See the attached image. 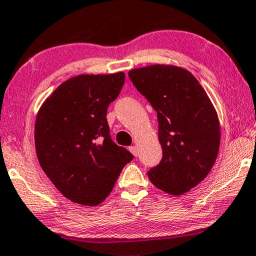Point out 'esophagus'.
Instances as JSON below:
<instances>
[{
  "label": "esophagus",
  "instance_id": "1",
  "mask_svg": "<svg viewBox=\"0 0 256 256\" xmlns=\"http://www.w3.org/2000/svg\"><path fill=\"white\" fill-rule=\"evenodd\" d=\"M130 151L134 156H137L138 154V148L136 146V145H132V146H130Z\"/></svg>",
  "mask_w": 256,
  "mask_h": 256
}]
</instances>
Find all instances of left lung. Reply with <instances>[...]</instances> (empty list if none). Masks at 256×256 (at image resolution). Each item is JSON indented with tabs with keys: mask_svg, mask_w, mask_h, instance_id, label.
I'll list each match as a JSON object with an SVG mask.
<instances>
[{
	"mask_svg": "<svg viewBox=\"0 0 256 256\" xmlns=\"http://www.w3.org/2000/svg\"><path fill=\"white\" fill-rule=\"evenodd\" d=\"M128 76L157 112L163 158L148 178L164 192L183 195L208 176L218 158L221 131L214 105L182 67L151 64L131 70Z\"/></svg>",
	"mask_w": 256,
	"mask_h": 256,
	"instance_id": "left-lung-1",
	"label": "left lung"
}]
</instances>
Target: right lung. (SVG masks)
Returning <instances> with one entry per match:
<instances>
[{"label":"right lung","instance_id":"right-lung-1","mask_svg":"<svg viewBox=\"0 0 256 256\" xmlns=\"http://www.w3.org/2000/svg\"><path fill=\"white\" fill-rule=\"evenodd\" d=\"M124 82V72L72 76L44 100L36 114L38 163L56 189L78 204H100L134 158L112 140L106 119Z\"/></svg>","mask_w":256,"mask_h":256}]
</instances>
